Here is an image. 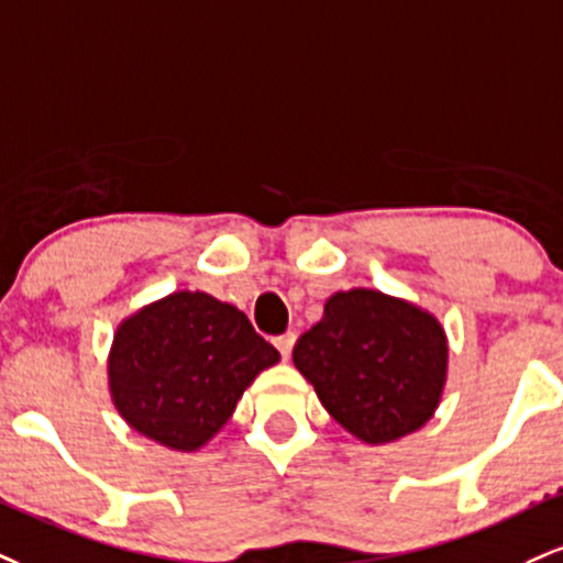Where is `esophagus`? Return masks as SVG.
I'll list each match as a JSON object with an SVG mask.
<instances>
[{
    "label": "esophagus",
    "mask_w": 563,
    "mask_h": 563,
    "mask_svg": "<svg viewBox=\"0 0 563 563\" xmlns=\"http://www.w3.org/2000/svg\"><path fill=\"white\" fill-rule=\"evenodd\" d=\"M294 343H296V335L294 333H283V335L275 338V346L283 354V358L290 356V351H294Z\"/></svg>",
    "instance_id": "esophagus-1"
}]
</instances>
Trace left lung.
Here are the masks:
<instances>
[{"mask_svg": "<svg viewBox=\"0 0 563 563\" xmlns=\"http://www.w3.org/2000/svg\"><path fill=\"white\" fill-rule=\"evenodd\" d=\"M294 364L324 409L364 443H390L432 417L445 383L443 328L380 290L330 296L294 346Z\"/></svg>", "mask_w": 563, "mask_h": 563, "instance_id": "obj_1", "label": "left lung"}]
</instances>
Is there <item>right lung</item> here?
<instances>
[{"instance_id":"right-lung-1","label":"right lung","mask_w":563,"mask_h":563,"mask_svg":"<svg viewBox=\"0 0 563 563\" xmlns=\"http://www.w3.org/2000/svg\"><path fill=\"white\" fill-rule=\"evenodd\" d=\"M277 358L241 309L180 290L120 324L110 388L131 428L167 449L196 451Z\"/></svg>"}]
</instances>
